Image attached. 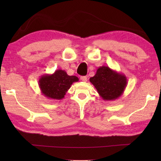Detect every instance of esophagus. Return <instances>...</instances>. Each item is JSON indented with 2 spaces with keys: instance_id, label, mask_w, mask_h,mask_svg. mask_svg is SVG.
Masks as SVG:
<instances>
[{
  "instance_id": "1",
  "label": "esophagus",
  "mask_w": 161,
  "mask_h": 161,
  "mask_svg": "<svg viewBox=\"0 0 161 161\" xmlns=\"http://www.w3.org/2000/svg\"><path fill=\"white\" fill-rule=\"evenodd\" d=\"M80 80L82 81H87V77L86 76H81L80 77Z\"/></svg>"
}]
</instances>
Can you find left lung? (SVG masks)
Listing matches in <instances>:
<instances>
[{
	"label": "left lung",
	"instance_id": "8db88e82",
	"mask_svg": "<svg viewBox=\"0 0 161 161\" xmlns=\"http://www.w3.org/2000/svg\"><path fill=\"white\" fill-rule=\"evenodd\" d=\"M99 96L104 101H114L123 94L127 86L125 75L107 66L99 67L94 77L89 79Z\"/></svg>",
	"mask_w": 161,
	"mask_h": 161
}]
</instances>
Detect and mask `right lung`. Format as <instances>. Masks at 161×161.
I'll return each instance as SVG.
<instances>
[{
  "instance_id": "right-lung-1",
  "label": "right lung",
  "mask_w": 161,
  "mask_h": 161,
  "mask_svg": "<svg viewBox=\"0 0 161 161\" xmlns=\"http://www.w3.org/2000/svg\"><path fill=\"white\" fill-rule=\"evenodd\" d=\"M79 81L76 76H69L64 70H55L53 74H45L38 81L42 95L48 99L60 100L64 97L72 84Z\"/></svg>"
}]
</instances>
